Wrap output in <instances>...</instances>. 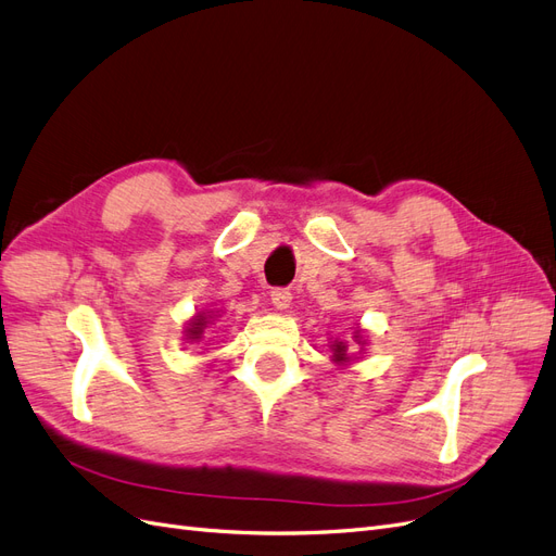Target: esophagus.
<instances>
[{
  "mask_svg": "<svg viewBox=\"0 0 556 556\" xmlns=\"http://www.w3.org/2000/svg\"><path fill=\"white\" fill-rule=\"evenodd\" d=\"M271 304H274L276 308H280V311L290 308V304H292V292L285 290V288L271 290Z\"/></svg>",
  "mask_w": 556,
  "mask_h": 556,
  "instance_id": "obj_1",
  "label": "esophagus"
}]
</instances>
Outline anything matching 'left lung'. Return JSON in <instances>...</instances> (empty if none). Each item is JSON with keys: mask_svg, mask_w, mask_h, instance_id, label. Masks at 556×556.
I'll list each match as a JSON object with an SVG mask.
<instances>
[{"mask_svg": "<svg viewBox=\"0 0 556 556\" xmlns=\"http://www.w3.org/2000/svg\"><path fill=\"white\" fill-rule=\"evenodd\" d=\"M333 359L336 362H345V345L343 343H333Z\"/></svg>", "mask_w": 556, "mask_h": 556, "instance_id": "left-lung-1", "label": "left lung"}]
</instances>
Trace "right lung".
I'll list each match as a JSON object with an SVG mask.
<instances>
[{
  "label": "right lung",
  "mask_w": 556,
  "mask_h": 556,
  "mask_svg": "<svg viewBox=\"0 0 556 556\" xmlns=\"http://www.w3.org/2000/svg\"><path fill=\"white\" fill-rule=\"evenodd\" d=\"M204 327H206V317L199 313V315L194 317V323H190V329H188V339H190V341H197V339H201V331H204Z\"/></svg>",
  "instance_id": "add662e5"
}]
</instances>
